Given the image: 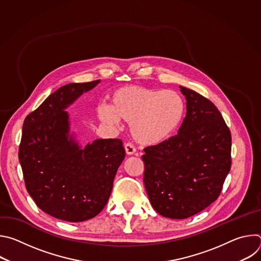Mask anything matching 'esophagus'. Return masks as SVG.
Instances as JSON below:
<instances>
[{
    "label": "esophagus",
    "mask_w": 261,
    "mask_h": 261,
    "mask_svg": "<svg viewBox=\"0 0 261 261\" xmlns=\"http://www.w3.org/2000/svg\"><path fill=\"white\" fill-rule=\"evenodd\" d=\"M125 150L128 155H133L136 152V148L132 142H127L125 144Z\"/></svg>",
    "instance_id": "obj_1"
}]
</instances>
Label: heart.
<instances>
[{
    "mask_svg": "<svg viewBox=\"0 0 261 261\" xmlns=\"http://www.w3.org/2000/svg\"><path fill=\"white\" fill-rule=\"evenodd\" d=\"M184 102L173 91L142 86L116 90L109 108L101 107L98 117L109 126H119V120L131 124L133 137L141 144L155 145L166 140L179 125Z\"/></svg>",
    "mask_w": 261,
    "mask_h": 261,
    "instance_id": "heart-1",
    "label": "heart"
}]
</instances>
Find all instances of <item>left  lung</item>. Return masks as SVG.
Here are the masks:
<instances>
[{
  "label": "left lung",
  "instance_id": "1",
  "mask_svg": "<svg viewBox=\"0 0 261 261\" xmlns=\"http://www.w3.org/2000/svg\"><path fill=\"white\" fill-rule=\"evenodd\" d=\"M187 114L176 135L146 146L143 182L154 210L163 217L186 219L220 195L231 167V133L215 104L179 87Z\"/></svg>",
  "mask_w": 261,
  "mask_h": 261
}]
</instances>
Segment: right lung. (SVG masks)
<instances>
[{"instance_id": "right-lung-1", "label": "right lung", "mask_w": 261, "mask_h": 261, "mask_svg": "<svg viewBox=\"0 0 261 261\" xmlns=\"http://www.w3.org/2000/svg\"><path fill=\"white\" fill-rule=\"evenodd\" d=\"M99 83L61 87L23 122L18 158L27 191L37 206L60 220L82 222L97 216L125 159L121 139H97L81 148L69 137L64 109Z\"/></svg>"}]
</instances>
